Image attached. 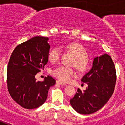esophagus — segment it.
<instances>
[{
	"instance_id": "34e87169",
	"label": "esophagus",
	"mask_w": 125,
	"mask_h": 125,
	"mask_svg": "<svg viewBox=\"0 0 125 125\" xmlns=\"http://www.w3.org/2000/svg\"><path fill=\"white\" fill-rule=\"evenodd\" d=\"M56 83L58 84H60V85H64V86H65V85H66V84L64 83H62V82L60 81H56Z\"/></svg>"
}]
</instances>
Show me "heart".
<instances>
[{"label":"heart","mask_w":125,"mask_h":125,"mask_svg":"<svg viewBox=\"0 0 125 125\" xmlns=\"http://www.w3.org/2000/svg\"><path fill=\"white\" fill-rule=\"evenodd\" d=\"M66 48L75 56L73 65L81 73L86 71L89 67V61L87 59L88 54L84 47L79 43L72 42L66 45ZM61 55V49L59 46L54 47L49 52V61L52 63H56L59 61ZM52 73L53 76L62 82H68L76 74V73L73 69L64 66H61L54 69Z\"/></svg>","instance_id":"obj_1"}]
</instances>
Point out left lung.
Listing matches in <instances>:
<instances>
[{"instance_id": "left-lung-1", "label": "left lung", "mask_w": 125, "mask_h": 125, "mask_svg": "<svg viewBox=\"0 0 125 125\" xmlns=\"http://www.w3.org/2000/svg\"><path fill=\"white\" fill-rule=\"evenodd\" d=\"M116 81V69L111 56L107 54L96 56L92 69L81 79L88 87L83 92L78 89L76 94L70 100L72 107L84 115L99 111L112 96Z\"/></svg>"}]
</instances>
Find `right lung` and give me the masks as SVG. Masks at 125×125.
<instances>
[{
    "instance_id": "right-lung-1",
    "label": "right lung",
    "mask_w": 125,
    "mask_h": 125,
    "mask_svg": "<svg viewBox=\"0 0 125 125\" xmlns=\"http://www.w3.org/2000/svg\"><path fill=\"white\" fill-rule=\"evenodd\" d=\"M48 37L34 36L16 46L9 59L8 91L12 99L24 109H36L43 104L50 87L56 83L51 76L43 81H37L35 78L48 62Z\"/></svg>"
}]
</instances>
